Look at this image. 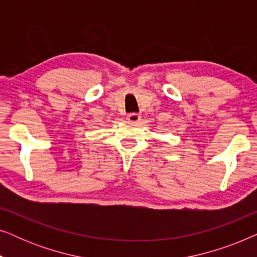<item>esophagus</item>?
<instances>
[{
	"label": "esophagus",
	"mask_w": 257,
	"mask_h": 257,
	"mask_svg": "<svg viewBox=\"0 0 257 257\" xmlns=\"http://www.w3.org/2000/svg\"><path fill=\"white\" fill-rule=\"evenodd\" d=\"M140 114L139 113H130L127 115V120L131 122H138L140 120Z\"/></svg>",
	"instance_id": "obj_1"
}]
</instances>
